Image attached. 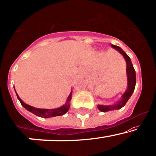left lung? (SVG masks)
Listing matches in <instances>:
<instances>
[{
  "mask_svg": "<svg viewBox=\"0 0 156 156\" xmlns=\"http://www.w3.org/2000/svg\"><path fill=\"white\" fill-rule=\"evenodd\" d=\"M112 47L114 49H117L121 54L123 55L124 58L126 60V74H127V79H128V87L126 91L124 92V95H122V100L119 101L117 104H114V105H109V106H104V105H98V108L101 112H107V111L115 110V109H119L122 108L124 105H125L127 101L129 100V98L133 95V92H134L135 87H136V71H135L134 67H133V64L131 62V60L129 58V56L126 55V53L121 49L118 46L111 44Z\"/></svg>",
  "mask_w": 156,
  "mask_h": 156,
  "instance_id": "1",
  "label": "left lung"
}]
</instances>
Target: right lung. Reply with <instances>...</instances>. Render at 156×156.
Returning <instances> with one entry per match:
<instances>
[{"label": "right lung", "mask_w": 156, "mask_h": 156, "mask_svg": "<svg viewBox=\"0 0 156 156\" xmlns=\"http://www.w3.org/2000/svg\"><path fill=\"white\" fill-rule=\"evenodd\" d=\"M71 94H69V97L67 98V103H66L65 105L63 106V107H60V108L57 109H37L35 108V107H32L31 106L28 105V104H25L24 102L22 101L21 99L20 98L19 96L18 95V94L16 93L17 97H18V100L20 101L21 105L24 107L25 109H27V110L30 111V112H32L33 114H35V115L39 116V117L41 118H50V117H55V116H59V115H63L69 110V102L71 100Z\"/></svg>", "instance_id": "1"}]
</instances>
